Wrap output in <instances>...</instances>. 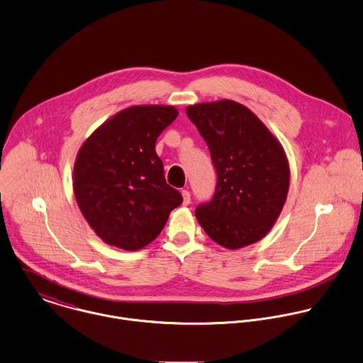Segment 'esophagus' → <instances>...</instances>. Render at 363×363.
I'll list each match as a JSON object with an SVG mask.
<instances>
[{
	"mask_svg": "<svg viewBox=\"0 0 363 363\" xmlns=\"http://www.w3.org/2000/svg\"><path fill=\"white\" fill-rule=\"evenodd\" d=\"M182 198H184V205H189L191 203V194H189V191L184 189L182 191Z\"/></svg>",
	"mask_w": 363,
	"mask_h": 363,
	"instance_id": "34e87169",
	"label": "esophagus"
}]
</instances>
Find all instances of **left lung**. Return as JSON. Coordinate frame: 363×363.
Wrapping results in <instances>:
<instances>
[{
    "mask_svg": "<svg viewBox=\"0 0 363 363\" xmlns=\"http://www.w3.org/2000/svg\"><path fill=\"white\" fill-rule=\"evenodd\" d=\"M186 116L203 137L218 177L211 201L195 209L199 225L228 249L260 240L289 192L283 147L247 107L233 100L189 106Z\"/></svg>",
    "mask_w": 363,
    "mask_h": 363,
    "instance_id": "obj_1",
    "label": "left lung"
}]
</instances>
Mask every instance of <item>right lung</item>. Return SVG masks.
Instances as JSON below:
<instances>
[{
	"label": "right lung",
	"instance_id": "1",
	"mask_svg": "<svg viewBox=\"0 0 363 363\" xmlns=\"http://www.w3.org/2000/svg\"><path fill=\"white\" fill-rule=\"evenodd\" d=\"M177 116L172 106H133L82 145L73 191L83 216L106 243L130 252L147 246L182 203L155 152L157 138Z\"/></svg>",
	"mask_w": 363,
	"mask_h": 363
}]
</instances>
